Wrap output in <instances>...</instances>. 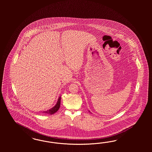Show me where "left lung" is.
Returning a JSON list of instances; mask_svg holds the SVG:
<instances>
[{"label": "left lung", "instance_id": "left-lung-1", "mask_svg": "<svg viewBox=\"0 0 152 152\" xmlns=\"http://www.w3.org/2000/svg\"><path fill=\"white\" fill-rule=\"evenodd\" d=\"M89 111V112H90V111Z\"/></svg>", "mask_w": 152, "mask_h": 152}]
</instances>
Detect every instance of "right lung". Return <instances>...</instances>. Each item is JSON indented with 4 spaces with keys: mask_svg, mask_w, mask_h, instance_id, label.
<instances>
[{
    "mask_svg": "<svg viewBox=\"0 0 152 152\" xmlns=\"http://www.w3.org/2000/svg\"><path fill=\"white\" fill-rule=\"evenodd\" d=\"M60 104H61V96L58 97L56 104L52 108H51L48 110L44 111L43 112L41 111V112L44 114H50V115L53 114L55 113L56 112H57V111L58 110V109H60Z\"/></svg>",
    "mask_w": 152,
    "mask_h": 152,
    "instance_id": "obj_1",
    "label": "right lung"
}]
</instances>
